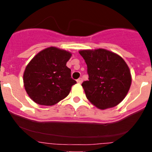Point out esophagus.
I'll list each match as a JSON object with an SVG mask.
<instances>
[{
    "instance_id": "1",
    "label": "esophagus",
    "mask_w": 152,
    "mask_h": 152,
    "mask_svg": "<svg viewBox=\"0 0 152 152\" xmlns=\"http://www.w3.org/2000/svg\"><path fill=\"white\" fill-rule=\"evenodd\" d=\"M82 81H83V79H82L81 78H78V79H77V83H82Z\"/></svg>"
}]
</instances>
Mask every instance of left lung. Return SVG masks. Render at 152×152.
<instances>
[{
	"label": "left lung",
	"instance_id": "8db88e82",
	"mask_svg": "<svg viewBox=\"0 0 152 152\" xmlns=\"http://www.w3.org/2000/svg\"><path fill=\"white\" fill-rule=\"evenodd\" d=\"M79 53L87 65L88 80L81 84L86 98L100 109L118 105L132 83L126 62L117 54L102 48L80 50Z\"/></svg>",
	"mask_w": 152,
	"mask_h": 152
}]
</instances>
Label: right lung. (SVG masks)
I'll return each mask as SVG.
<instances>
[{"instance_id": "add662e5", "label": "right lung", "mask_w": 152, "mask_h": 152, "mask_svg": "<svg viewBox=\"0 0 152 152\" xmlns=\"http://www.w3.org/2000/svg\"><path fill=\"white\" fill-rule=\"evenodd\" d=\"M71 53L56 47L41 50L26 66L25 89L34 102L52 106L66 98L76 81L71 78L66 63Z\"/></svg>"}]
</instances>
